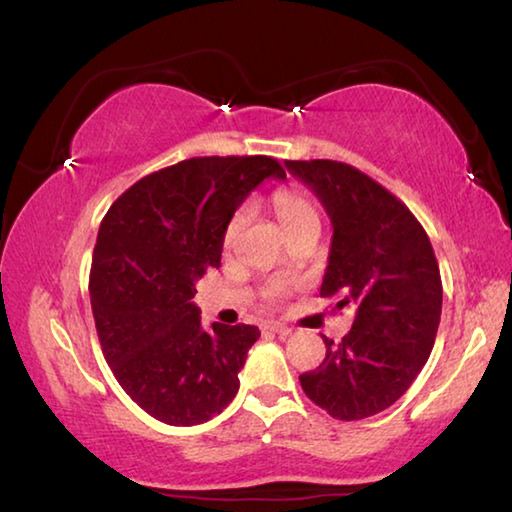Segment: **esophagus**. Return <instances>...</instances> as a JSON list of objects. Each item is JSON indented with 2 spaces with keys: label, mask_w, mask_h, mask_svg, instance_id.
I'll use <instances>...</instances> for the list:
<instances>
[{
  "label": "esophagus",
  "mask_w": 512,
  "mask_h": 512,
  "mask_svg": "<svg viewBox=\"0 0 512 512\" xmlns=\"http://www.w3.org/2000/svg\"><path fill=\"white\" fill-rule=\"evenodd\" d=\"M265 330H270V333H274V335H281V337H285V335H290V333H292V328H290V326H285V324H276V321H272V324H267V326H265Z\"/></svg>",
  "instance_id": "obj_1"
}]
</instances>
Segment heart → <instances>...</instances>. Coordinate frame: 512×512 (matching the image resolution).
Here are the masks:
<instances>
[{"instance_id":"1","label":"heart","mask_w":512,"mask_h":512,"mask_svg":"<svg viewBox=\"0 0 512 512\" xmlns=\"http://www.w3.org/2000/svg\"><path fill=\"white\" fill-rule=\"evenodd\" d=\"M272 204H274V211H276V218H279L281 227L294 236L299 229L308 227V224H319V215L315 204L308 200L306 193L297 191V188H281V191H276L272 197ZM249 204H240L236 211L229 215L227 224H224V231H222V245L224 247H231L233 242H236L238 233L245 227V222L249 220ZM285 290H288V285L285 281L274 279L270 281L263 288V299L265 301H279Z\"/></svg>"}]
</instances>
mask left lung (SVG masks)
<instances>
[{
	"instance_id": "left-lung-1",
	"label": "left lung",
	"mask_w": 512,
	"mask_h": 512,
	"mask_svg": "<svg viewBox=\"0 0 512 512\" xmlns=\"http://www.w3.org/2000/svg\"><path fill=\"white\" fill-rule=\"evenodd\" d=\"M333 222L321 297L355 308L342 342L324 337L326 357L299 375L306 396L337 420L391 407L423 369L441 324L443 283L423 224L396 195L351 164L285 161Z\"/></svg>"
}]
</instances>
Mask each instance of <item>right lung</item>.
Masks as SVG:
<instances>
[{"label":"right lung","instance_id":"1","mask_svg":"<svg viewBox=\"0 0 512 512\" xmlns=\"http://www.w3.org/2000/svg\"><path fill=\"white\" fill-rule=\"evenodd\" d=\"M274 157H193L132 184L105 213L89 272L98 342L123 391L166 425L206 423L236 398L256 326L202 328L195 281L220 267L229 215Z\"/></svg>","mask_w":512,"mask_h":512}]
</instances>
